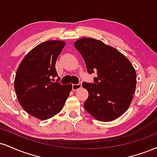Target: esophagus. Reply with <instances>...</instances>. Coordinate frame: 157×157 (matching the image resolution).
Here are the masks:
<instances>
[{
  "instance_id": "esophagus-1",
  "label": "esophagus",
  "mask_w": 157,
  "mask_h": 157,
  "mask_svg": "<svg viewBox=\"0 0 157 157\" xmlns=\"http://www.w3.org/2000/svg\"><path fill=\"white\" fill-rule=\"evenodd\" d=\"M82 87V82H80L78 84H72V90H78L79 88H80Z\"/></svg>"
}]
</instances>
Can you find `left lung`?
I'll return each mask as SVG.
<instances>
[{
  "label": "left lung",
  "instance_id": "8db88e82",
  "mask_svg": "<svg viewBox=\"0 0 157 157\" xmlns=\"http://www.w3.org/2000/svg\"><path fill=\"white\" fill-rule=\"evenodd\" d=\"M74 46L83 58L88 72L97 73L94 83L82 82L88 92L86 110L100 121L119 118L129 108L135 90L132 64L119 51L97 39L82 38Z\"/></svg>",
  "mask_w": 157,
  "mask_h": 157
}]
</instances>
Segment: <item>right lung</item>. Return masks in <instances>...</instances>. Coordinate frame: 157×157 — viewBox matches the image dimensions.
Masks as SVG:
<instances>
[{
  "instance_id": "add662e5",
  "label": "right lung",
  "mask_w": 157,
  "mask_h": 157,
  "mask_svg": "<svg viewBox=\"0 0 157 157\" xmlns=\"http://www.w3.org/2000/svg\"><path fill=\"white\" fill-rule=\"evenodd\" d=\"M63 41L41 43L25 56L14 79L17 97L22 108L31 116L44 121L63 109L72 85L53 82L58 76L57 58L65 46Z\"/></svg>"
}]
</instances>
